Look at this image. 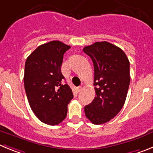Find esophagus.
Masks as SVG:
<instances>
[{
	"mask_svg": "<svg viewBox=\"0 0 153 153\" xmlns=\"http://www.w3.org/2000/svg\"><path fill=\"white\" fill-rule=\"evenodd\" d=\"M76 92H77V93L80 92L81 90H82V86H78V87H76Z\"/></svg>",
	"mask_w": 153,
	"mask_h": 153,
	"instance_id": "34e87169",
	"label": "esophagus"
}]
</instances>
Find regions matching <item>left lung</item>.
I'll return each instance as SVG.
<instances>
[{"instance_id": "8db88e82", "label": "left lung", "mask_w": 153, "mask_h": 153, "mask_svg": "<svg viewBox=\"0 0 153 153\" xmlns=\"http://www.w3.org/2000/svg\"><path fill=\"white\" fill-rule=\"evenodd\" d=\"M83 52L93 60L96 97L84 107L86 118L95 125L114 118L125 103L130 82L129 61L120 47L109 42H96Z\"/></svg>"}]
</instances>
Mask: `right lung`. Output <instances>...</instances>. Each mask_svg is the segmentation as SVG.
Masks as SVG:
<instances>
[{
  "label": "right lung",
  "mask_w": 153,
  "mask_h": 153,
  "mask_svg": "<svg viewBox=\"0 0 153 153\" xmlns=\"http://www.w3.org/2000/svg\"><path fill=\"white\" fill-rule=\"evenodd\" d=\"M70 46L59 40L39 46L27 58L24 69V88L32 111L44 123L58 125L67 113L72 100V90L61 84L63 54Z\"/></svg>",
  "instance_id": "1"
}]
</instances>
